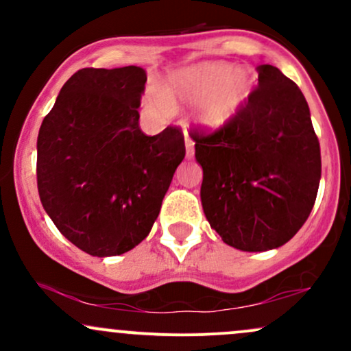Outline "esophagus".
Here are the masks:
<instances>
[{
  "label": "esophagus",
  "instance_id": "obj_1",
  "mask_svg": "<svg viewBox=\"0 0 351 351\" xmlns=\"http://www.w3.org/2000/svg\"><path fill=\"white\" fill-rule=\"evenodd\" d=\"M184 147H186V156L193 158L195 156V142L188 136V132H184Z\"/></svg>",
  "mask_w": 351,
  "mask_h": 351
}]
</instances>
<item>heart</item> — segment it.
<instances>
[{"label": "heart", "mask_w": 351, "mask_h": 351, "mask_svg": "<svg viewBox=\"0 0 351 351\" xmlns=\"http://www.w3.org/2000/svg\"><path fill=\"white\" fill-rule=\"evenodd\" d=\"M252 94L251 72L226 62H201L178 72L162 88L167 107L196 106V122L221 130L239 115Z\"/></svg>", "instance_id": "heart-1"}]
</instances>
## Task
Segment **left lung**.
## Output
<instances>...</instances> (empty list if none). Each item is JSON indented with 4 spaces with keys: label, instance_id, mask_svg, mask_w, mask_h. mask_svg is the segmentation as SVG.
I'll use <instances>...</instances> for the list:
<instances>
[{
    "label": "left lung",
    "instance_id": "obj_1",
    "mask_svg": "<svg viewBox=\"0 0 351 351\" xmlns=\"http://www.w3.org/2000/svg\"><path fill=\"white\" fill-rule=\"evenodd\" d=\"M259 84L239 115L221 130H193L203 168L201 204L228 245L271 251L291 241L315 203L320 143L308 104L277 67H257Z\"/></svg>",
    "mask_w": 351,
    "mask_h": 351
}]
</instances>
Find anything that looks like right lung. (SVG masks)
Wrapping results in <instances>:
<instances>
[{"label": "right lung", "mask_w": 351, "mask_h": 351, "mask_svg": "<svg viewBox=\"0 0 351 351\" xmlns=\"http://www.w3.org/2000/svg\"><path fill=\"white\" fill-rule=\"evenodd\" d=\"M147 72L86 67L60 88L38 135V191L60 234L84 252L120 256L148 236L184 136L138 127Z\"/></svg>", "instance_id": "add662e5"}]
</instances>
